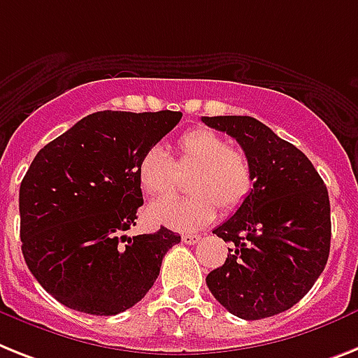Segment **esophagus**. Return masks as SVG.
<instances>
[{"label":"esophagus","instance_id":"1","mask_svg":"<svg viewBox=\"0 0 358 358\" xmlns=\"http://www.w3.org/2000/svg\"><path fill=\"white\" fill-rule=\"evenodd\" d=\"M199 239H201V236H197V234H185V236H182V243L196 245Z\"/></svg>","mask_w":358,"mask_h":358}]
</instances>
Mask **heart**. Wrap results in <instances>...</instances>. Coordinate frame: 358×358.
Masks as SVG:
<instances>
[{"mask_svg": "<svg viewBox=\"0 0 358 358\" xmlns=\"http://www.w3.org/2000/svg\"><path fill=\"white\" fill-rule=\"evenodd\" d=\"M176 164L161 146L143 153L137 164L138 185L148 196H170L177 190V172H192L186 199L155 201L148 220L181 232L199 230L212 223L217 206L232 214L249 199L254 188V168L247 153L230 146L229 138L210 128L188 129L177 138Z\"/></svg>", "mask_w": 358, "mask_h": 358, "instance_id": "obj_1", "label": "heart"}]
</instances>
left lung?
I'll return each mask as SVG.
<instances>
[{
    "label": "left lung",
    "mask_w": 358,
    "mask_h": 358,
    "mask_svg": "<svg viewBox=\"0 0 358 358\" xmlns=\"http://www.w3.org/2000/svg\"><path fill=\"white\" fill-rule=\"evenodd\" d=\"M234 137L254 168L249 199L214 234L234 243L206 285L227 311L259 320L306 296L327 264L331 208L322 177L296 146L252 117H203Z\"/></svg>",
    "instance_id": "8db88e82"
}]
</instances>
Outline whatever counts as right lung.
<instances>
[{
    "label": "right lung",
    "instance_id": "obj_1",
    "mask_svg": "<svg viewBox=\"0 0 358 358\" xmlns=\"http://www.w3.org/2000/svg\"><path fill=\"white\" fill-rule=\"evenodd\" d=\"M181 111H96L43 146L20 186L25 264L52 298L96 317L141 302L181 236H126L143 206L137 164Z\"/></svg>",
    "mask_w": 358,
    "mask_h": 358
}]
</instances>
